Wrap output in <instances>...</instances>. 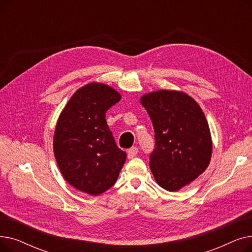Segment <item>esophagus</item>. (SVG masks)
<instances>
[{
    "mask_svg": "<svg viewBox=\"0 0 252 252\" xmlns=\"http://www.w3.org/2000/svg\"><path fill=\"white\" fill-rule=\"evenodd\" d=\"M138 153H139L138 147H131L127 150V157L129 158V159H131V158H134Z\"/></svg>",
    "mask_w": 252,
    "mask_h": 252,
    "instance_id": "34e87169",
    "label": "esophagus"
}]
</instances>
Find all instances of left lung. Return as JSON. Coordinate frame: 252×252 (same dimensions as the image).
<instances>
[{
	"mask_svg": "<svg viewBox=\"0 0 252 252\" xmlns=\"http://www.w3.org/2000/svg\"><path fill=\"white\" fill-rule=\"evenodd\" d=\"M154 128L150 168L160 187L178 191L209 164L213 144L204 113L182 92L158 91L141 99Z\"/></svg>",
	"mask_w": 252,
	"mask_h": 252,
	"instance_id": "8db88e82",
	"label": "left lung"
}]
</instances>
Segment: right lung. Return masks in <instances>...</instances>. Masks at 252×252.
<instances>
[{
  "label": "right lung",
  "mask_w": 252,
  "mask_h": 252,
  "mask_svg": "<svg viewBox=\"0 0 252 252\" xmlns=\"http://www.w3.org/2000/svg\"><path fill=\"white\" fill-rule=\"evenodd\" d=\"M119 100L112 88L89 84L76 91L58 119L53 146L59 169L72 187L90 195L110 189L126 159L105 118Z\"/></svg>",
  "instance_id": "add662e5"
}]
</instances>
